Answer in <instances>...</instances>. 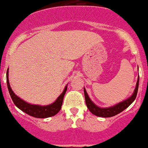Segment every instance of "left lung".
I'll return each mask as SVG.
<instances>
[{
  "label": "left lung",
  "mask_w": 148,
  "mask_h": 148,
  "mask_svg": "<svg viewBox=\"0 0 148 148\" xmlns=\"http://www.w3.org/2000/svg\"><path fill=\"white\" fill-rule=\"evenodd\" d=\"M138 87H139V77H138L137 83H136V86L135 88L134 93L132 94L130 98L128 99H126L123 102H120L117 105H115L114 106L112 107H109V108H100L99 106H97L96 105H95L93 102H91V100L90 99L88 95H87L86 90H84V95H85V102H86V105H87L88 110L95 114V116H99V117H110L115 116L117 114H120L121 112H122L123 110H125L127 107H129V106L131 105L132 102L134 101L136 98V95L138 92Z\"/></svg>",
  "instance_id": "left-lung-1"
}]
</instances>
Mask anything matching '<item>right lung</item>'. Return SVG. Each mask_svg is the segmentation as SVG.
<instances>
[{
	"label": "right lung",
	"mask_w": 148,
	"mask_h": 148,
	"mask_svg": "<svg viewBox=\"0 0 148 148\" xmlns=\"http://www.w3.org/2000/svg\"><path fill=\"white\" fill-rule=\"evenodd\" d=\"M6 79H7V86L10 96L13 101L14 104L17 107L23 111L24 113L27 114L30 116L37 117V118H46V117L54 116L58 114L61 109L62 102H63L64 96L67 90V87H65L64 91L61 93L60 96L58 97V99L55 101L53 104L46 106H42L38 105H31L27 102H24L23 100L19 99V97L16 96L12 90L11 89L10 84L8 82V70L7 71V75H6Z\"/></svg>",
	"instance_id": "add662e5"
}]
</instances>
